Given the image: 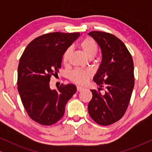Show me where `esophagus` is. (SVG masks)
<instances>
[{
    "label": "esophagus",
    "mask_w": 152,
    "mask_h": 152,
    "mask_svg": "<svg viewBox=\"0 0 152 152\" xmlns=\"http://www.w3.org/2000/svg\"><path fill=\"white\" fill-rule=\"evenodd\" d=\"M77 91H79V92H80V91L83 90V88H82V87H81V86H77Z\"/></svg>",
    "instance_id": "esophagus-1"
}]
</instances>
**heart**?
Masks as SVG:
<instances>
[{
    "label": "heart",
    "mask_w": 152,
    "mask_h": 152,
    "mask_svg": "<svg viewBox=\"0 0 152 152\" xmlns=\"http://www.w3.org/2000/svg\"><path fill=\"white\" fill-rule=\"evenodd\" d=\"M80 46L87 57L93 58L98 52V45L94 39L87 37L80 43ZM71 53V48L69 47L64 51L62 56V61L64 64H67ZM92 75L91 70H84L80 68H76L70 73V79L72 82L80 85H84L88 82V79Z\"/></svg>",
    "instance_id": "b5f03b06"
}]
</instances>
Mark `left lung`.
Here are the masks:
<instances>
[{
  "label": "left lung",
  "instance_id": "left-lung-1",
  "mask_svg": "<svg viewBox=\"0 0 152 152\" xmlns=\"http://www.w3.org/2000/svg\"><path fill=\"white\" fill-rule=\"evenodd\" d=\"M100 47L102 59L93 81L105 93L91 90L88 113L96 123L107 126L121 119L127 109L134 86V61L122 41L110 33H88Z\"/></svg>",
  "mask_w": 152,
  "mask_h": 152
}]
</instances>
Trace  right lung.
<instances>
[{"mask_svg":"<svg viewBox=\"0 0 152 152\" xmlns=\"http://www.w3.org/2000/svg\"><path fill=\"white\" fill-rule=\"evenodd\" d=\"M80 32H52L37 37L28 45L18 67V91L28 115L43 125H52L63 117L66 103L77 91L74 84L50 88V80L61 67L64 51Z\"/></svg>","mask_w":152,"mask_h":152,"instance_id":"right-lung-1","label":"right lung"}]
</instances>
